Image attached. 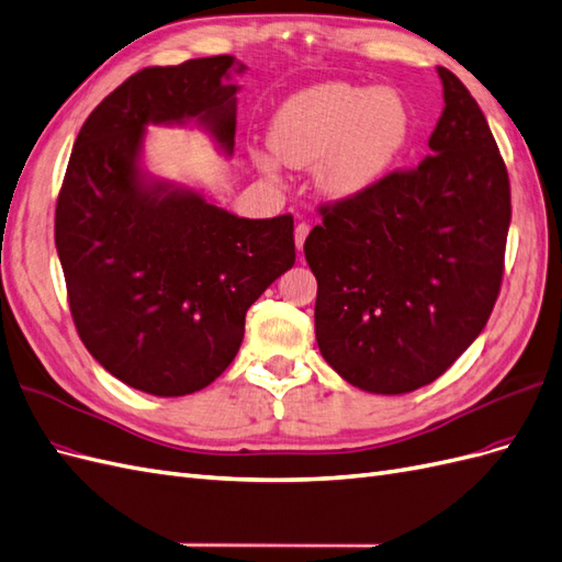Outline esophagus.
I'll return each mask as SVG.
<instances>
[{
	"mask_svg": "<svg viewBox=\"0 0 562 562\" xmlns=\"http://www.w3.org/2000/svg\"><path fill=\"white\" fill-rule=\"evenodd\" d=\"M310 236V224H305V222H300L297 226H295V248L297 250H302V246H305V238Z\"/></svg>",
	"mask_w": 562,
	"mask_h": 562,
	"instance_id": "obj_1",
	"label": "esophagus"
}]
</instances>
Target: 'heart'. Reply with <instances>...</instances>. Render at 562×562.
<instances>
[{"label":"heart","instance_id":"heart-1","mask_svg":"<svg viewBox=\"0 0 562 562\" xmlns=\"http://www.w3.org/2000/svg\"><path fill=\"white\" fill-rule=\"evenodd\" d=\"M412 115L394 89L324 82L288 97L271 117V154L297 170L314 168V187L330 201H355L381 181L400 158ZM267 177L277 162L255 154Z\"/></svg>","mask_w":562,"mask_h":562}]
</instances>
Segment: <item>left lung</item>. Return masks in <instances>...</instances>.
<instances>
[{"label":"left lung","mask_w":562,"mask_h":562,"mask_svg":"<svg viewBox=\"0 0 562 562\" xmlns=\"http://www.w3.org/2000/svg\"><path fill=\"white\" fill-rule=\"evenodd\" d=\"M430 154L355 201L322 207L305 240L316 342L347 383L404 394L432 383L487 326L502 288L510 187L477 101L439 66Z\"/></svg>","instance_id":"8db88e82"}]
</instances>
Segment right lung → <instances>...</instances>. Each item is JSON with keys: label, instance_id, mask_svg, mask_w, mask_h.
Wrapping results in <instances>:
<instances>
[{"label": "right lung", "instance_id": "add662e5", "mask_svg": "<svg viewBox=\"0 0 562 562\" xmlns=\"http://www.w3.org/2000/svg\"><path fill=\"white\" fill-rule=\"evenodd\" d=\"M234 56L144 68L75 139L56 203L72 322L101 367L156 397L207 387L234 361L246 312L295 265L293 217L246 220L146 168L148 127L205 132L234 156Z\"/></svg>", "mask_w": 562, "mask_h": 562}]
</instances>
